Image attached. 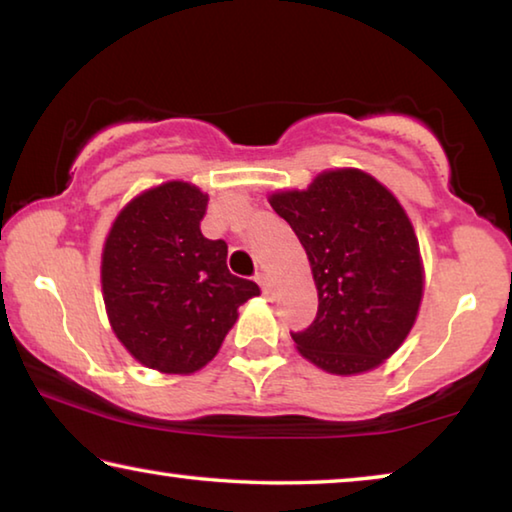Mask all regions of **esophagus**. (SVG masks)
I'll use <instances>...</instances> for the list:
<instances>
[{"label":"esophagus","mask_w":512,"mask_h":512,"mask_svg":"<svg viewBox=\"0 0 512 512\" xmlns=\"http://www.w3.org/2000/svg\"><path fill=\"white\" fill-rule=\"evenodd\" d=\"M255 280H257V284H259V287H262V293H264V296H266V298H271V296H273V293H275V289H273V280H271V275H268V273H257V277H255Z\"/></svg>","instance_id":"esophagus-1"}]
</instances>
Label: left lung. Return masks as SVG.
<instances>
[{
    "instance_id": "8db88e82",
    "label": "left lung",
    "mask_w": 512,
    "mask_h": 512,
    "mask_svg": "<svg viewBox=\"0 0 512 512\" xmlns=\"http://www.w3.org/2000/svg\"><path fill=\"white\" fill-rule=\"evenodd\" d=\"M268 203L298 235L318 289L316 320L291 334L298 352L343 377L381 366L409 336L424 289L400 201L366 171L329 169Z\"/></svg>"
}]
</instances>
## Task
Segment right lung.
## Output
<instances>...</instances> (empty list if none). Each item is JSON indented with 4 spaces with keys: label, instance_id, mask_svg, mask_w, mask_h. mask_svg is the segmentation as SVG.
<instances>
[{
    "label": "right lung",
    "instance_id": "right-lung-1",
    "mask_svg": "<svg viewBox=\"0 0 512 512\" xmlns=\"http://www.w3.org/2000/svg\"><path fill=\"white\" fill-rule=\"evenodd\" d=\"M207 194L169 180L126 203L101 253V291L112 332L146 368L192 375L219 352L237 309L259 296L228 271L223 239H207Z\"/></svg>",
    "mask_w": 512,
    "mask_h": 512
}]
</instances>
